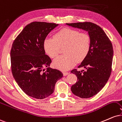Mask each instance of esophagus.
<instances>
[{
	"mask_svg": "<svg viewBox=\"0 0 122 122\" xmlns=\"http://www.w3.org/2000/svg\"><path fill=\"white\" fill-rule=\"evenodd\" d=\"M63 75L64 76H66V75H68V74H69V72H66V71H63Z\"/></svg>",
	"mask_w": 122,
	"mask_h": 122,
	"instance_id": "obj_1",
	"label": "esophagus"
}]
</instances>
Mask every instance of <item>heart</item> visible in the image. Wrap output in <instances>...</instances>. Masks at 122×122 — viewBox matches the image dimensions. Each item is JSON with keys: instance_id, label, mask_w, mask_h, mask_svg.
Instances as JSON below:
<instances>
[{"instance_id": "1", "label": "heart", "mask_w": 122, "mask_h": 122, "mask_svg": "<svg viewBox=\"0 0 122 122\" xmlns=\"http://www.w3.org/2000/svg\"><path fill=\"white\" fill-rule=\"evenodd\" d=\"M64 46L65 54L55 59L53 64L58 69L67 70L86 58L91 48V39L86 33L65 28L56 32L53 38H46L43 43L44 51L51 58H56L60 47Z\"/></svg>"}]
</instances>
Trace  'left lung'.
<instances>
[{
	"label": "left lung",
	"instance_id": "left-lung-1",
	"mask_svg": "<svg viewBox=\"0 0 122 122\" xmlns=\"http://www.w3.org/2000/svg\"><path fill=\"white\" fill-rule=\"evenodd\" d=\"M66 24L87 31L91 39L89 53L78 67L84 70L71 71L77 76V81L71 86L72 92L81 98H91L103 88L111 75L114 54L112 43L102 28L95 23Z\"/></svg>",
	"mask_w": 122,
	"mask_h": 122
}]
</instances>
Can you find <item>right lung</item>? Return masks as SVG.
<instances>
[{
  "mask_svg": "<svg viewBox=\"0 0 122 122\" xmlns=\"http://www.w3.org/2000/svg\"><path fill=\"white\" fill-rule=\"evenodd\" d=\"M58 24L34 21L18 35L11 47V71L15 81L27 95L42 99L52 94L55 83L63 77L59 70L48 67L51 59L43 43ZM48 67L46 71L43 70Z\"/></svg>",
  "mask_w": 122,
  "mask_h": 122,
  "instance_id": "obj_1",
  "label": "right lung"
}]
</instances>
